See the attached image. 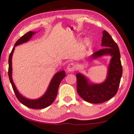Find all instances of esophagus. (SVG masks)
<instances>
[{
  "instance_id": "esophagus-1",
  "label": "esophagus",
  "mask_w": 134,
  "mask_h": 134,
  "mask_svg": "<svg viewBox=\"0 0 134 134\" xmlns=\"http://www.w3.org/2000/svg\"><path fill=\"white\" fill-rule=\"evenodd\" d=\"M76 70V66L73 63H70L67 66V71L68 72H73L75 71Z\"/></svg>"
}]
</instances>
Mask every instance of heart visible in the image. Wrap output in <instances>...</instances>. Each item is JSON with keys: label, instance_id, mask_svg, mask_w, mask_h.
Segmentation results:
<instances>
[{"label": "heart", "instance_id": "heart-1", "mask_svg": "<svg viewBox=\"0 0 134 134\" xmlns=\"http://www.w3.org/2000/svg\"><path fill=\"white\" fill-rule=\"evenodd\" d=\"M84 43H85L86 44H87V43H88V41L87 40H85V41H84Z\"/></svg>", "mask_w": 134, "mask_h": 134}]
</instances>
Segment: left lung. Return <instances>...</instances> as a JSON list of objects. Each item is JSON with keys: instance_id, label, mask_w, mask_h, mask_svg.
Here are the masks:
<instances>
[{"instance_id": "obj_1", "label": "left lung", "mask_w": 134, "mask_h": 134, "mask_svg": "<svg viewBox=\"0 0 134 134\" xmlns=\"http://www.w3.org/2000/svg\"><path fill=\"white\" fill-rule=\"evenodd\" d=\"M101 46L104 48L94 53L92 59L104 55H110L107 79L101 84H90L88 79L81 74H77V90L80 97L92 104H100L112 98L117 93L122 75V66L119 47L108 33L104 30Z\"/></svg>"}]
</instances>
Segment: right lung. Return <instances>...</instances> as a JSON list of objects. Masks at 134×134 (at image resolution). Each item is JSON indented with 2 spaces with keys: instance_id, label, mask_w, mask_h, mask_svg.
<instances>
[{
  "instance_id": "add662e5",
  "label": "right lung",
  "mask_w": 134,
  "mask_h": 134,
  "mask_svg": "<svg viewBox=\"0 0 134 134\" xmlns=\"http://www.w3.org/2000/svg\"><path fill=\"white\" fill-rule=\"evenodd\" d=\"M36 32L29 31L23 36H22L20 39H18L17 42L14 45V47L12 48L11 53H10L9 56V60H8V63H9V68H8V76L11 82L12 88H13L14 93L18 100L24 105L27 107L33 109H42L48 107L52 104L54 99L56 98L57 92H58V88L60 85V83L63 79L65 77V72L64 71H61L60 72L56 73L53 77L52 80L48 86V88L46 91L45 94L42 97L37 99H29L26 98H24L21 94L19 93L18 92L17 88L15 87V84H14L13 80L12 79V56L13 54L15 47L18 46V45L24 43L31 38L33 35H34Z\"/></svg>"
}]
</instances>
